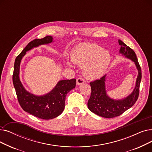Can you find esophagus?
Wrapping results in <instances>:
<instances>
[{
    "label": "esophagus",
    "instance_id": "34e87169",
    "mask_svg": "<svg viewBox=\"0 0 152 152\" xmlns=\"http://www.w3.org/2000/svg\"><path fill=\"white\" fill-rule=\"evenodd\" d=\"M84 79L82 77H78L77 79V80H76V83H77V85H81V84H83L84 83Z\"/></svg>",
    "mask_w": 152,
    "mask_h": 152
}]
</instances>
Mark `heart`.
Returning a JSON list of instances; mask_svg holds the SVG:
<instances>
[{
	"label": "heart",
	"instance_id": "obj_1",
	"mask_svg": "<svg viewBox=\"0 0 152 152\" xmlns=\"http://www.w3.org/2000/svg\"><path fill=\"white\" fill-rule=\"evenodd\" d=\"M94 43L79 46L71 55L72 62L83 66V75L89 80L100 78L108 68L110 56L106 50Z\"/></svg>",
	"mask_w": 152,
	"mask_h": 152
}]
</instances>
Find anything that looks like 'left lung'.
<instances>
[{
    "label": "left lung",
    "mask_w": 152,
    "mask_h": 152,
    "mask_svg": "<svg viewBox=\"0 0 152 152\" xmlns=\"http://www.w3.org/2000/svg\"><path fill=\"white\" fill-rule=\"evenodd\" d=\"M118 44L121 46L120 53L135 63L138 70V76L133 92L127 97L121 100L113 99L107 94L105 86L106 75L99 80L90 83L91 94L88 102V109L96 115L105 118H113L119 116L133 106L139 95L142 70L135 53L121 39H118Z\"/></svg>",
    "instance_id": "left-lung-1"
}]
</instances>
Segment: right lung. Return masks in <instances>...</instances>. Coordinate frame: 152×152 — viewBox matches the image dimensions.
<instances>
[{"instance_id":"obj_1","label":"right lung","mask_w":152,"mask_h":152,"mask_svg":"<svg viewBox=\"0 0 152 152\" xmlns=\"http://www.w3.org/2000/svg\"><path fill=\"white\" fill-rule=\"evenodd\" d=\"M53 42V37L47 36L30 42L16 58L14 63L13 84L15 89L18 101L24 111L42 119H52L60 115L64 109L67 94L76 86V80H61L48 94L38 96L26 91L20 81V64L26 52L41 45Z\"/></svg>"}]
</instances>
